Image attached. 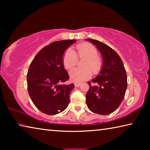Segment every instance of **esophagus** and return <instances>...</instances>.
Here are the masks:
<instances>
[{
    "label": "esophagus",
    "mask_w": 150,
    "mask_h": 150,
    "mask_svg": "<svg viewBox=\"0 0 150 150\" xmlns=\"http://www.w3.org/2000/svg\"><path fill=\"white\" fill-rule=\"evenodd\" d=\"M74 85H75V87H79V86H80V85H81V83H78V82H76V83H74Z\"/></svg>",
    "instance_id": "1"
}]
</instances>
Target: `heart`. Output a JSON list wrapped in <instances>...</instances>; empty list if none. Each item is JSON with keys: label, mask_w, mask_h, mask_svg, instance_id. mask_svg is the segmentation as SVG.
I'll return each instance as SVG.
<instances>
[{"label": "heart", "mask_w": 150, "mask_h": 150, "mask_svg": "<svg viewBox=\"0 0 150 150\" xmlns=\"http://www.w3.org/2000/svg\"><path fill=\"white\" fill-rule=\"evenodd\" d=\"M77 57L85 58L83 63L84 68H75L70 71L71 79L75 82H80L89 79L93 72L96 74L100 71L102 62L98 57V51L94 45L88 43H81L77 45V52L71 48H68L63 56V63L66 69H71L77 64Z\"/></svg>", "instance_id": "obj_1"}]
</instances>
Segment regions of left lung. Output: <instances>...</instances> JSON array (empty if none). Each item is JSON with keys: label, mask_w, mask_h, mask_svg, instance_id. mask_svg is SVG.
<instances>
[{"label": "left lung", "mask_w": 150, "mask_h": 150, "mask_svg": "<svg viewBox=\"0 0 150 150\" xmlns=\"http://www.w3.org/2000/svg\"><path fill=\"white\" fill-rule=\"evenodd\" d=\"M102 54L103 68L97 77L88 81L89 89L86 103L93 112L107 115L115 111L123 100L127 88V75L122 61L112 48L96 40L87 39Z\"/></svg>", "instance_id": "1"}]
</instances>
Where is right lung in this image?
<instances>
[{"instance_id":"obj_1","label":"right lung","mask_w":150,"mask_h":150,"mask_svg":"<svg viewBox=\"0 0 150 150\" xmlns=\"http://www.w3.org/2000/svg\"><path fill=\"white\" fill-rule=\"evenodd\" d=\"M75 42L66 40L51 43L42 48L30 63L28 91L33 103L43 113L57 115L69 105L74 84H62L69 79L63 64V55Z\"/></svg>"}]
</instances>
